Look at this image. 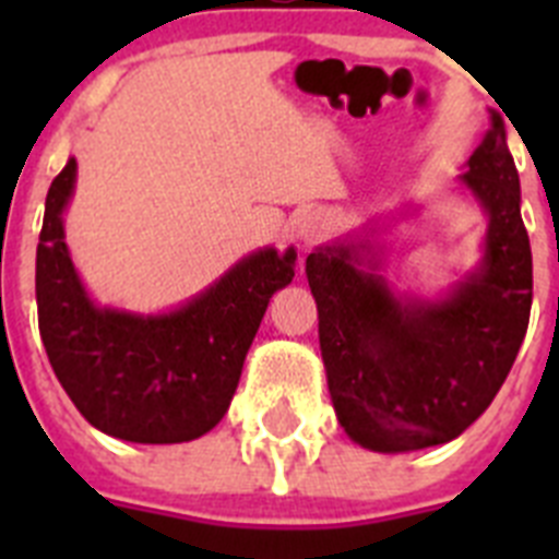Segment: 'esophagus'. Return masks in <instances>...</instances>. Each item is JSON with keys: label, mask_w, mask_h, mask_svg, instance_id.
I'll list each match as a JSON object with an SVG mask.
<instances>
[{"label": "esophagus", "mask_w": 559, "mask_h": 559, "mask_svg": "<svg viewBox=\"0 0 559 559\" xmlns=\"http://www.w3.org/2000/svg\"><path fill=\"white\" fill-rule=\"evenodd\" d=\"M322 235H324V221L319 218V215H305V218L299 221V240H302L305 246L322 240Z\"/></svg>", "instance_id": "obj_1"}]
</instances>
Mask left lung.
I'll list each match as a JSON object with an SVG mask.
<instances>
[{
  "mask_svg": "<svg viewBox=\"0 0 559 559\" xmlns=\"http://www.w3.org/2000/svg\"><path fill=\"white\" fill-rule=\"evenodd\" d=\"M462 185L487 212L484 257L442 299L397 296L367 240L308 254L328 386L347 437L378 453L451 442L510 374L530 328L532 249L501 114Z\"/></svg>",
  "mask_w": 559,
  "mask_h": 559,
  "instance_id": "8db88e82",
  "label": "left lung"
}]
</instances>
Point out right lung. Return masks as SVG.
I'll return each instance as SVG.
<instances>
[{
    "label": "right lung",
    "instance_id": "add662e5",
    "mask_svg": "<svg viewBox=\"0 0 559 559\" xmlns=\"http://www.w3.org/2000/svg\"><path fill=\"white\" fill-rule=\"evenodd\" d=\"M78 162L58 173L36 251L38 330L78 412L108 437L173 445L218 426L274 290L294 280L296 251L260 249L179 310L97 308L63 243Z\"/></svg>",
    "mask_w": 559,
    "mask_h": 559
}]
</instances>
